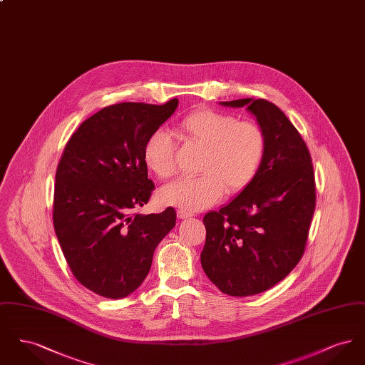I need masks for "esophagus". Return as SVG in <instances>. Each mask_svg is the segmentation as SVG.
Wrapping results in <instances>:
<instances>
[{
  "label": "esophagus",
  "mask_w": 365,
  "mask_h": 365,
  "mask_svg": "<svg viewBox=\"0 0 365 365\" xmlns=\"http://www.w3.org/2000/svg\"><path fill=\"white\" fill-rule=\"evenodd\" d=\"M194 216V213H191L189 210H185V209H179L178 210V217L179 219H189V217H192Z\"/></svg>",
  "instance_id": "esophagus-1"
}]
</instances>
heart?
<instances>
[{"label": "heart", "instance_id": "obj_1", "mask_svg": "<svg viewBox=\"0 0 365 365\" xmlns=\"http://www.w3.org/2000/svg\"><path fill=\"white\" fill-rule=\"evenodd\" d=\"M186 137L205 148L200 176L179 178L165 185L158 198L163 204L195 212L217 202L225 191L238 192L257 176L267 156L268 139L260 124L242 120L227 112L194 110L179 124ZM143 160L161 179L176 171L175 142L163 128L145 142Z\"/></svg>", "mask_w": 365, "mask_h": 365}]
</instances>
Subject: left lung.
Segmentation results:
<instances>
[{"label": "left lung", "mask_w": 365, "mask_h": 365, "mask_svg": "<svg viewBox=\"0 0 365 365\" xmlns=\"http://www.w3.org/2000/svg\"><path fill=\"white\" fill-rule=\"evenodd\" d=\"M222 105L246 106L268 139L253 182L202 220L204 272L222 293L246 297L271 289L301 260L316 207L314 173L305 140L277 105L262 98Z\"/></svg>", "instance_id": "8db88e82"}]
</instances>
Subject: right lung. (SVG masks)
<instances>
[{
	"instance_id": "right-lung-1",
	"label": "right lung",
	"mask_w": 365,
	"mask_h": 365,
	"mask_svg": "<svg viewBox=\"0 0 365 365\" xmlns=\"http://www.w3.org/2000/svg\"><path fill=\"white\" fill-rule=\"evenodd\" d=\"M164 105H109L82 123L58 161L53 225L73 277L96 294L118 299L149 274L157 245L176 223L174 208L135 212L148 204L143 148L175 112Z\"/></svg>"
}]
</instances>
